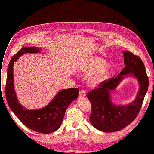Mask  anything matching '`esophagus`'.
I'll return each instance as SVG.
<instances>
[{
  "mask_svg": "<svg viewBox=\"0 0 154 154\" xmlns=\"http://www.w3.org/2000/svg\"><path fill=\"white\" fill-rule=\"evenodd\" d=\"M79 94H80L81 97H84L86 96V92L85 90H81L80 92H79Z\"/></svg>",
  "mask_w": 154,
  "mask_h": 154,
  "instance_id": "34e87169",
  "label": "esophagus"
}]
</instances>
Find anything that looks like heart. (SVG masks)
I'll list each match as a JSON object with an SVG mask.
<instances>
[{"instance_id":"heart-1","label":"heart","mask_w":154,"mask_h":154,"mask_svg":"<svg viewBox=\"0 0 154 154\" xmlns=\"http://www.w3.org/2000/svg\"><path fill=\"white\" fill-rule=\"evenodd\" d=\"M107 66L108 63L106 60L97 56H92L79 67L78 71L82 74H92L88 82L92 87H97L109 80L112 75V70Z\"/></svg>"}]
</instances>
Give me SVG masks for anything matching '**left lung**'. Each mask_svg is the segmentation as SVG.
I'll list each match as a JSON object with an SVG mask.
<instances>
[{"label":"left lung","mask_w":154,"mask_h":154,"mask_svg":"<svg viewBox=\"0 0 154 154\" xmlns=\"http://www.w3.org/2000/svg\"><path fill=\"white\" fill-rule=\"evenodd\" d=\"M123 53L125 67L118 76L107 80L87 95L92 106L91 123L102 132L119 131L131 123L140 110L148 91V78L141 59L128 51ZM128 75L136 78L138 82L140 88L137 97L127 106H116L111 101V92Z\"/></svg>","instance_id":"obj_1"}]
</instances>
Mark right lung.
Listing matches in <instances>:
<instances>
[{"label": "right lung", "mask_w": 154, "mask_h": 154, "mask_svg": "<svg viewBox=\"0 0 154 154\" xmlns=\"http://www.w3.org/2000/svg\"><path fill=\"white\" fill-rule=\"evenodd\" d=\"M41 48H22L11 58L8 67L6 97L8 104L17 117L27 127L37 132L49 134L57 130L61 125L68 106L78 98V88L60 91L50 103L44 108L29 110L19 103L14 88L13 64L26 53H38Z\"/></svg>", "instance_id": "right-lung-1"}]
</instances>
